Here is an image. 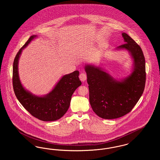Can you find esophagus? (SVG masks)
Instances as JSON below:
<instances>
[{"instance_id": "1", "label": "esophagus", "mask_w": 160, "mask_h": 160, "mask_svg": "<svg viewBox=\"0 0 160 160\" xmlns=\"http://www.w3.org/2000/svg\"><path fill=\"white\" fill-rule=\"evenodd\" d=\"M79 78H80V80L82 82H84V81H86V80L87 79V76H86V74L85 73L82 72V73H81V74H80Z\"/></svg>"}]
</instances>
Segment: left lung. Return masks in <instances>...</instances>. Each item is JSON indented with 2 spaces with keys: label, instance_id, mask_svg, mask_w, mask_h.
<instances>
[{
  "label": "left lung",
  "instance_id": "left-lung-1",
  "mask_svg": "<svg viewBox=\"0 0 160 160\" xmlns=\"http://www.w3.org/2000/svg\"><path fill=\"white\" fill-rule=\"evenodd\" d=\"M122 35L125 44L117 48L128 50L134 62V71L129 76L118 82L99 67L85 66L92 108L99 117L106 119L121 118L128 113L145 89L146 76L143 51L128 35Z\"/></svg>",
  "mask_w": 160,
  "mask_h": 160
}]
</instances>
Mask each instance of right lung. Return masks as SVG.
Instances as JSON below:
<instances>
[{
    "label": "right lung",
    "mask_w": 160,
    "mask_h": 160,
    "mask_svg": "<svg viewBox=\"0 0 160 160\" xmlns=\"http://www.w3.org/2000/svg\"><path fill=\"white\" fill-rule=\"evenodd\" d=\"M36 37L31 36L15 56L12 69L13 89L17 98L31 115L42 121H54L66 113L71 97L82 82L78 77L79 71H75L62 77L52 91L45 97H37L26 91L19 79L18 62L22 50Z\"/></svg>",
    "instance_id": "obj_1"
}]
</instances>
